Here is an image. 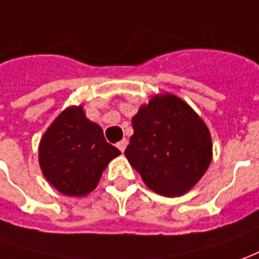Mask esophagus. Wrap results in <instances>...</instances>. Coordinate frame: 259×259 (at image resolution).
Wrapping results in <instances>:
<instances>
[{
	"label": "esophagus",
	"instance_id": "1",
	"mask_svg": "<svg viewBox=\"0 0 259 259\" xmlns=\"http://www.w3.org/2000/svg\"><path fill=\"white\" fill-rule=\"evenodd\" d=\"M117 148H118L121 152H124V151H125V148H126V141L125 140L119 141L118 144H117Z\"/></svg>",
	"mask_w": 259,
	"mask_h": 259
}]
</instances>
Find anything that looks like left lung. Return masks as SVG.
Instances as JSON below:
<instances>
[{
	"instance_id": "obj_1",
	"label": "left lung",
	"mask_w": 259,
	"mask_h": 259,
	"mask_svg": "<svg viewBox=\"0 0 259 259\" xmlns=\"http://www.w3.org/2000/svg\"><path fill=\"white\" fill-rule=\"evenodd\" d=\"M126 159L151 190L174 197L190 190L211 162L203 119L176 96H156L133 118Z\"/></svg>"
}]
</instances>
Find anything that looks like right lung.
Wrapping results in <instances>:
<instances>
[{"label":"right lung","mask_w":259,"mask_h":259,"mask_svg":"<svg viewBox=\"0 0 259 259\" xmlns=\"http://www.w3.org/2000/svg\"><path fill=\"white\" fill-rule=\"evenodd\" d=\"M119 151L101 126L85 118L83 107H70L45 133L39 163L45 178L66 196H84L97 186L108 162Z\"/></svg>","instance_id":"right-lung-1"}]
</instances>
